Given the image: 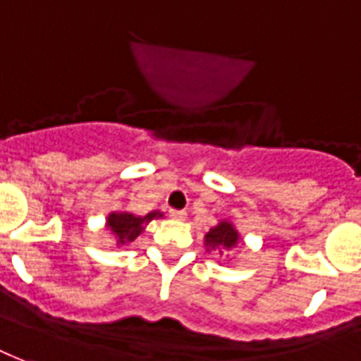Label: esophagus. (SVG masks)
Returning <instances> with one entry per match:
<instances>
[{
	"mask_svg": "<svg viewBox=\"0 0 361 361\" xmlns=\"http://www.w3.org/2000/svg\"><path fill=\"white\" fill-rule=\"evenodd\" d=\"M169 215L173 217V219L183 221L184 217H186V212H183V209H169Z\"/></svg>",
	"mask_w": 361,
	"mask_h": 361,
	"instance_id": "1",
	"label": "esophagus"
}]
</instances>
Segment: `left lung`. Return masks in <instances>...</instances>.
<instances>
[{
    "mask_svg": "<svg viewBox=\"0 0 361 361\" xmlns=\"http://www.w3.org/2000/svg\"><path fill=\"white\" fill-rule=\"evenodd\" d=\"M240 240V235L235 228L233 223L228 221H219L213 228H209V233L206 235V248L207 252L213 250L219 256H225V252L231 248H235Z\"/></svg>",
    "mask_w": 361,
    "mask_h": 361,
    "instance_id": "8db88e82",
    "label": "left lung"
}]
</instances>
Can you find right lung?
Listing matches in <instances>:
<instances>
[{
	"label": "right lung",
	"instance_id": "add662e5",
	"mask_svg": "<svg viewBox=\"0 0 361 361\" xmlns=\"http://www.w3.org/2000/svg\"><path fill=\"white\" fill-rule=\"evenodd\" d=\"M163 217L161 212H152L144 217H136L128 212H113L107 217V228L111 231L117 246H126L134 242L144 231V225H148L152 219Z\"/></svg>",
	"mask_w": 361,
	"mask_h": 361
}]
</instances>
